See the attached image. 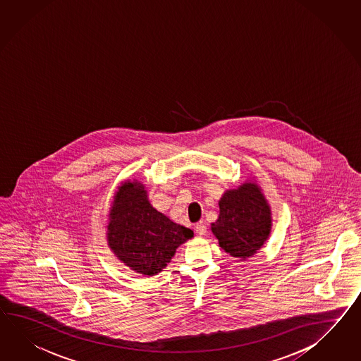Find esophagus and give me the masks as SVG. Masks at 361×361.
Returning a JSON list of instances; mask_svg holds the SVG:
<instances>
[{"label":"esophagus","instance_id":"esophagus-1","mask_svg":"<svg viewBox=\"0 0 361 361\" xmlns=\"http://www.w3.org/2000/svg\"><path fill=\"white\" fill-rule=\"evenodd\" d=\"M194 231H195V233H197V235L203 236V235H206V232H207V227L204 226V223H203V221H200V223H197V224L194 226Z\"/></svg>","mask_w":361,"mask_h":361}]
</instances>
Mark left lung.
Masks as SVG:
<instances>
[{
	"mask_svg": "<svg viewBox=\"0 0 361 361\" xmlns=\"http://www.w3.org/2000/svg\"><path fill=\"white\" fill-rule=\"evenodd\" d=\"M219 209L212 231L220 247L241 259L255 255L271 231V210L261 188L244 183L238 189L227 190L220 198Z\"/></svg>",
	"mask_w": 361,
	"mask_h": 361,
	"instance_id": "obj_1",
	"label": "left lung"
}]
</instances>
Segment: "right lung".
<instances>
[{
    "label": "right lung",
    "mask_w": 361,
    "mask_h": 361,
    "mask_svg": "<svg viewBox=\"0 0 361 361\" xmlns=\"http://www.w3.org/2000/svg\"><path fill=\"white\" fill-rule=\"evenodd\" d=\"M106 241L116 257L134 273L157 275L176 249L193 238V231L180 226L149 202L145 185L125 181L114 197Z\"/></svg>",
    "instance_id": "add662e5"
}]
</instances>
